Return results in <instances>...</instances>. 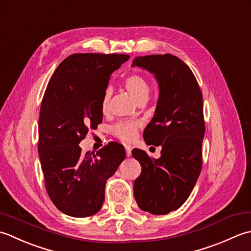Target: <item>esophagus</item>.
Masks as SVG:
<instances>
[{"label":"esophagus","instance_id":"34e87169","mask_svg":"<svg viewBox=\"0 0 251 251\" xmlns=\"http://www.w3.org/2000/svg\"><path fill=\"white\" fill-rule=\"evenodd\" d=\"M126 154L127 157H130L132 154V147L130 145H126Z\"/></svg>","mask_w":251,"mask_h":251}]
</instances>
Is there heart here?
<instances>
[{
  "instance_id": "obj_1",
  "label": "heart",
  "mask_w": 251,
  "mask_h": 251,
  "mask_svg": "<svg viewBox=\"0 0 251 251\" xmlns=\"http://www.w3.org/2000/svg\"><path fill=\"white\" fill-rule=\"evenodd\" d=\"M126 89L129 93L139 101L144 103L151 94V84L148 82L145 76L140 74H131L126 76L124 81ZM112 91L110 88H107L104 91L103 97L100 100V110L103 114H106L109 110L110 100H111ZM141 126L139 121H120L116 126H112L111 132L117 139L124 142H131L135 139Z\"/></svg>"
}]
</instances>
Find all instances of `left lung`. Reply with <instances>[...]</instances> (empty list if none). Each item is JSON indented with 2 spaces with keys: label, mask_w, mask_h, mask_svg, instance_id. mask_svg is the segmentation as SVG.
<instances>
[{
  "label": "left lung",
  "mask_w": 251,
  "mask_h": 251,
  "mask_svg": "<svg viewBox=\"0 0 251 251\" xmlns=\"http://www.w3.org/2000/svg\"><path fill=\"white\" fill-rule=\"evenodd\" d=\"M132 66L154 74L159 84L155 116L143 136L147 145L162 147L159 159L132 151L142 166L134 197L142 210L167 214L185 202L201 171L206 129L201 90L190 67L171 54L136 57Z\"/></svg>",
  "instance_id": "obj_1"
}]
</instances>
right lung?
<instances>
[{
	"mask_svg": "<svg viewBox=\"0 0 251 251\" xmlns=\"http://www.w3.org/2000/svg\"><path fill=\"white\" fill-rule=\"evenodd\" d=\"M130 58L124 54H73L56 68L39 117V156L45 188L59 211L75 218L100 210L108 178L126 158L111 142L99 151L81 152L79 143L101 120L100 100L109 76Z\"/></svg>",
	"mask_w": 251,
	"mask_h": 251,
	"instance_id": "add662e5",
	"label": "right lung"
}]
</instances>
